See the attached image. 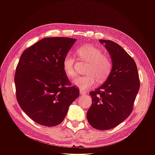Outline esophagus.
Instances as JSON below:
<instances>
[{
	"label": "esophagus",
	"mask_w": 155,
	"mask_h": 155,
	"mask_svg": "<svg viewBox=\"0 0 155 155\" xmlns=\"http://www.w3.org/2000/svg\"><path fill=\"white\" fill-rule=\"evenodd\" d=\"M79 92H80L81 94H85L86 93L85 91H82V90H80V91H79Z\"/></svg>",
	"instance_id": "1"
}]
</instances>
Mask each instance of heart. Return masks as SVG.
<instances>
[{
	"instance_id": "1",
	"label": "heart",
	"mask_w": 155,
	"mask_h": 155,
	"mask_svg": "<svg viewBox=\"0 0 155 155\" xmlns=\"http://www.w3.org/2000/svg\"><path fill=\"white\" fill-rule=\"evenodd\" d=\"M78 57L88 64L85 73L86 76L78 77L72 81L73 85L81 90H87L96 85V79L104 81L110 74L112 64L110 59L104 52L92 45L84 46L77 50ZM63 69L69 78L76 76V60L74 56L68 53L63 60Z\"/></svg>"
}]
</instances>
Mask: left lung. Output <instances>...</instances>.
I'll use <instances>...</instances> for the list:
<instances>
[{"mask_svg": "<svg viewBox=\"0 0 155 155\" xmlns=\"http://www.w3.org/2000/svg\"><path fill=\"white\" fill-rule=\"evenodd\" d=\"M112 60V70L105 83L90 92L92 104L87 118L98 130L115 127L128 118L140 88L137 64L124 49L110 40L100 39Z\"/></svg>", "mask_w": 155, "mask_h": 155, "instance_id": "obj_1", "label": "left lung"}]
</instances>
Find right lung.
I'll list each match as a JSON object with an SVG mask.
<instances>
[{"label":"right lung","mask_w":155,"mask_h":155,"mask_svg":"<svg viewBox=\"0 0 155 155\" xmlns=\"http://www.w3.org/2000/svg\"><path fill=\"white\" fill-rule=\"evenodd\" d=\"M76 41L68 37H47L21 56L15 75L17 101L22 110L41 125L61 123L70 105L79 96L63 69L64 56Z\"/></svg>","instance_id":"add662e5"}]
</instances>
